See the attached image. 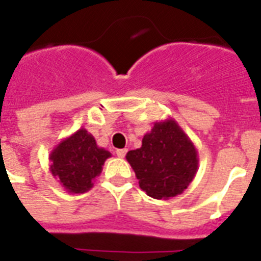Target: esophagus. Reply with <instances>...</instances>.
Listing matches in <instances>:
<instances>
[{
	"label": "esophagus",
	"mask_w": 261,
	"mask_h": 261,
	"mask_svg": "<svg viewBox=\"0 0 261 261\" xmlns=\"http://www.w3.org/2000/svg\"><path fill=\"white\" fill-rule=\"evenodd\" d=\"M126 154V149H117L116 150V155L119 156V158H124Z\"/></svg>",
	"instance_id": "obj_1"
}]
</instances>
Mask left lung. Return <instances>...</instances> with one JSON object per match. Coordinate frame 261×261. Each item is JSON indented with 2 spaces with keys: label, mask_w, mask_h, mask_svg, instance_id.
<instances>
[{
  "label": "left lung",
  "mask_w": 261,
  "mask_h": 261,
  "mask_svg": "<svg viewBox=\"0 0 261 261\" xmlns=\"http://www.w3.org/2000/svg\"><path fill=\"white\" fill-rule=\"evenodd\" d=\"M141 190L156 200L180 195L199 168V154L174 119L155 121L140 149L126 153Z\"/></svg>",
  "instance_id": "obj_1"
}]
</instances>
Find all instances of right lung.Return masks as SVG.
Segmentation results:
<instances>
[{
  "instance_id": "add662e5",
  "label": "right lung",
  "mask_w": 261,
  "mask_h": 261,
  "mask_svg": "<svg viewBox=\"0 0 261 261\" xmlns=\"http://www.w3.org/2000/svg\"><path fill=\"white\" fill-rule=\"evenodd\" d=\"M110 156V151L96 145L93 135L81 128L50 151V174L68 193H85L93 188Z\"/></svg>"
}]
</instances>
